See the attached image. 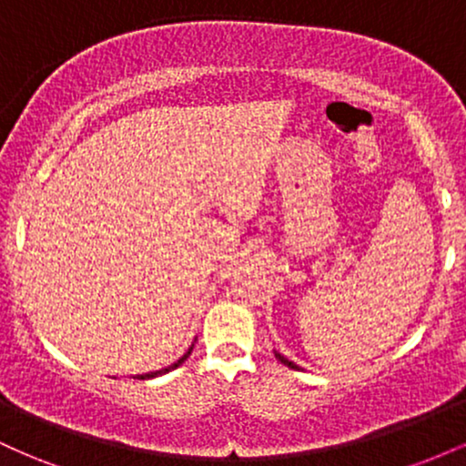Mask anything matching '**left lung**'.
<instances>
[{"instance_id": "obj_1", "label": "left lung", "mask_w": 466, "mask_h": 466, "mask_svg": "<svg viewBox=\"0 0 466 466\" xmlns=\"http://www.w3.org/2000/svg\"><path fill=\"white\" fill-rule=\"evenodd\" d=\"M274 355H276V360H278V361H280V363H285V366H289V368H293V370H300V366H298V363L289 361L285 355H280V352H276V350H274Z\"/></svg>"}]
</instances>
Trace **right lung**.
I'll return each mask as SVG.
<instances>
[{
  "label": "right lung",
  "mask_w": 466,
  "mask_h": 466,
  "mask_svg": "<svg viewBox=\"0 0 466 466\" xmlns=\"http://www.w3.org/2000/svg\"><path fill=\"white\" fill-rule=\"evenodd\" d=\"M192 349H195V344H192V346H190V349H188V350H186V355H184V357H179V360H177V361H175V363H170V366H168V368H162V370H155V372H147V374H137V379H153V377H159V374H166V372L175 370V368H179V366H181V363H184L186 360H188V357H190V352H192Z\"/></svg>",
  "instance_id": "right-lung-1"
}]
</instances>
